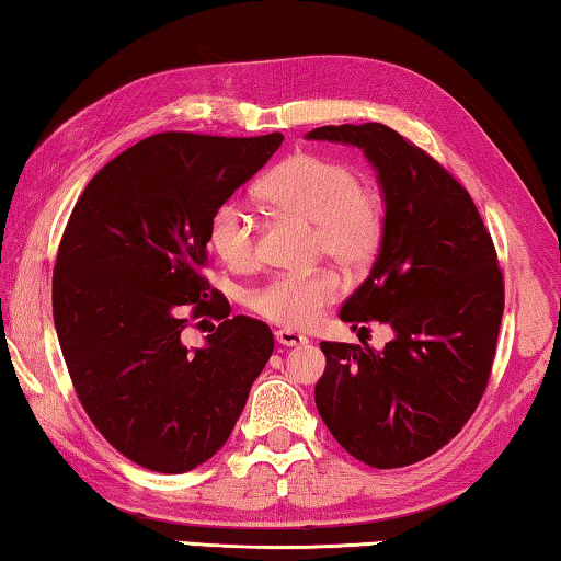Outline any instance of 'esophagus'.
Wrapping results in <instances>:
<instances>
[{"label":"esophagus","instance_id":"obj_1","mask_svg":"<svg viewBox=\"0 0 561 561\" xmlns=\"http://www.w3.org/2000/svg\"><path fill=\"white\" fill-rule=\"evenodd\" d=\"M274 339H277L282 346H301L309 341L307 336L299 334V331H291V329H277L274 331Z\"/></svg>","mask_w":561,"mask_h":561}]
</instances>
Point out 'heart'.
I'll return each instance as SVG.
<instances>
[{"mask_svg":"<svg viewBox=\"0 0 561 561\" xmlns=\"http://www.w3.org/2000/svg\"><path fill=\"white\" fill-rule=\"evenodd\" d=\"M262 201L294 220L314 225V250L351 270L366 267L381 250L386 205L376 187L358 183L356 170L319 153H297L284 160L260 185ZM207 240L230 267L254 260L252 220L237 203H222L210 217ZM334 272L282 274L252 294V309L289 329L314 324L319 311L339 297Z\"/></svg>","mask_w":561,"mask_h":561,"instance_id":"b5f03b06","label":"heart"}]
</instances>
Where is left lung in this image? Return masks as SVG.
I'll list each match as a JSON object with an SVG mask.
<instances>
[{
  "label": "left lung",
  "instance_id": "left-lung-1",
  "mask_svg": "<svg viewBox=\"0 0 561 561\" xmlns=\"http://www.w3.org/2000/svg\"><path fill=\"white\" fill-rule=\"evenodd\" d=\"M307 138L356 146L376 170L383 242L339 317L393 329L381 351L321 341L314 401L356 460L403 468L453 440L485 393L505 309L495 244L468 190L393 128L344 123Z\"/></svg>",
  "mask_w": 561,
  "mask_h": 561
}]
</instances>
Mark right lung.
<instances>
[{
  "instance_id": "add662e5",
  "label": "right lung",
  "mask_w": 561,
  "mask_h": 561,
  "mask_svg": "<svg viewBox=\"0 0 561 561\" xmlns=\"http://www.w3.org/2000/svg\"><path fill=\"white\" fill-rule=\"evenodd\" d=\"M282 140L158 133L103 165L66 225L51 294L66 368L103 438L148 470L210 460L272 356L270 327L227 319L205 270L213 213ZM187 302L226 317L203 350L179 341Z\"/></svg>"
}]
</instances>
